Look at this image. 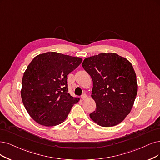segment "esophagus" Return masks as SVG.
Here are the masks:
<instances>
[{
  "label": "esophagus",
  "mask_w": 160,
  "mask_h": 160,
  "mask_svg": "<svg viewBox=\"0 0 160 160\" xmlns=\"http://www.w3.org/2000/svg\"><path fill=\"white\" fill-rule=\"evenodd\" d=\"M86 98H87V95H86V94H85V93L82 94V99H83V100H84V99H86Z\"/></svg>",
  "instance_id": "34e87169"
}]
</instances>
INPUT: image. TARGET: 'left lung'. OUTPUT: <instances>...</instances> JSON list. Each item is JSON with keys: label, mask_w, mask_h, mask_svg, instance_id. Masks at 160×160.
Returning a JSON list of instances; mask_svg holds the SVG:
<instances>
[{"label": "left lung", "mask_w": 160, "mask_h": 160, "mask_svg": "<svg viewBox=\"0 0 160 160\" xmlns=\"http://www.w3.org/2000/svg\"><path fill=\"white\" fill-rule=\"evenodd\" d=\"M82 67L93 81L92 98L96 111L91 119L103 127L115 126L130 113L138 92L132 64L114 52L86 58Z\"/></svg>", "instance_id": "8db88e82"}]
</instances>
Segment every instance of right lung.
Instances as JSON below:
<instances>
[{
    "instance_id": "obj_1",
    "label": "right lung",
    "mask_w": 160,
    "mask_h": 160,
    "mask_svg": "<svg viewBox=\"0 0 160 160\" xmlns=\"http://www.w3.org/2000/svg\"><path fill=\"white\" fill-rule=\"evenodd\" d=\"M82 61L80 57L47 52L35 57L29 63L22 78L21 97L35 122L52 127L66 120L80 100L68 92L67 76Z\"/></svg>"
}]
</instances>
